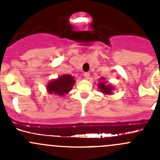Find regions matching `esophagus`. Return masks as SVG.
Segmentation results:
<instances>
[{
  "instance_id": "34e87169",
  "label": "esophagus",
  "mask_w": 160,
  "mask_h": 160,
  "mask_svg": "<svg viewBox=\"0 0 160 160\" xmlns=\"http://www.w3.org/2000/svg\"><path fill=\"white\" fill-rule=\"evenodd\" d=\"M83 76H84V77L86 79H89L90 78V73L89 72H84V73H83Z\"/></svg>"
}]
</instances>
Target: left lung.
Listing matches in <instances>:
<instances>
[{
  "instance_id": "left-lung-1",
  "label": "left lung",
  "mask_w": 160,
  "mask_h": 160,
  "mask_svg": "<svg viewBox=\"0 0 160 160\" xmlns=\"http://www.w3.org/2000/svg\"><path fill=\"white\" fill-rule=\"evenodd\" d=\"M108 81H106L105 78L104 77H101L99 80V83H98V86L99 88L100 91L102 93L105 95H111L113 94V91L115 90L114 87L113 85L110 84V83H108Z\"/></svg>"
}]
</instances>
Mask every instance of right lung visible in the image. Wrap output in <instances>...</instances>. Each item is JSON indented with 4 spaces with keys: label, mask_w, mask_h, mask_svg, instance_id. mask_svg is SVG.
<instances>
[{
    "label": "right lung",
    "mask_w": 160,
    "mask_h": 160,
    "mask_svg": "<svg viewBox=\"0 0 160 160\" xmlns=\"http://www.w3.org/2000/svg\"><path fill=\"white\" fill-rule=\"evenodd\" d=\"M75 83L76 80L70 74H64L50 80L46 85V90L49 94L62 97L72 90Z\"/></svg>",
    "instance_id": "obj_1"
}]
</instances>
